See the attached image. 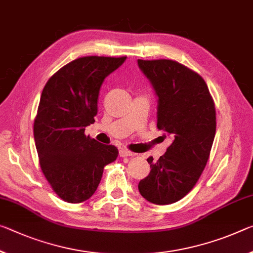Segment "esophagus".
Masks as SVG:
<instances>
[{
	"label": "esophagus",
	"mask_w": 253,
	"mask_h": 253,
	"mask_svg": "<svg viewBox=\"0 0 253 253\" xmlns=\"http://www.w3.org/2000/svg\"><path fill=\"white\" fill-rule=\"evenodd\" d=\"M119 155L122 156V158H127V156H135L136 154L133 153V152L127 151V150H125V148H123V150L119 151Z\"/></svg>",
	"instance_id": "1"
}]
</instances>
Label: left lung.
Listing matches in <instances>:
<instances>
[{
	"label": "left lung",
	"mask_w": 253,
	"mask_h": 253,
	"mask_svg": "<svg viewBox=\"0 0 253 253\" xmlns=\"http://www.w3.org/2000/svg\"><path fill=\"white\" fill-rule=\"evenodd\" d=\"M158 95V128L172 139L164 155L147 162L151 171L138 183L141 195L169 205L189 192L205 169L216 131L213 98L204 79L171 59H138Z\"/></svg>",
	"instance_id": "1"
}]
</instances>
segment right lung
I'll return each instance as SVG.
<instances>
[{"label": "right lung", "mask_w": 253, "mask_h": 253, "mask_svg": "<svg viewBox=\"0 0 253 253\" xmlns=\"http://www.w3.org/2000/svg\"><path fill=\"white\" fill-rule=\"evenodd\" d=\"M126 61L123 57L85 56L66 64L48 80L34 124L39 164L48 183L64 202L89 199L103 169L118 156L117 147L84 134L94 123L100 87Z\"/></svg>", "instance_id": "add662e5"}]
</instances>
